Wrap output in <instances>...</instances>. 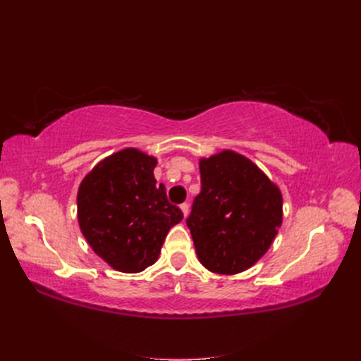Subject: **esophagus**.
<instances>
[{
  "instance_id": "esophagus-1",
  "label": "esophagus",
  "mask_w": 361,
  "mask_h": 361,
  "mask_svg": "<svg viewBox=\"0 0 361 361\" xmlns=\"http://www.w3.org/2000/svg\"><path fill=\"white\" fill-rule=\"evenodd\" d=\"M180 209H182L183 215L187 216V215H188V212H190V204H188V203H182V204H180Z\"/></svg>"
}]
</instances>
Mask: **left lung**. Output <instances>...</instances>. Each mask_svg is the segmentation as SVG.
I'll return each instance as SVG.
<instances>
[{"label":"left lung","mask_w":361,"mask_h":361,"mask_svg":"<svg viewBox=\"0 0 361 361\" xmlns=\"http://www.w3.org/2000/svg\"><path fill=\"white\" fill-rule=\"evenodd\" d=\"M202 191L187 224L200 264L216 274L247 271L265 256L283 221L276 182L247 157L223 149L200 158Z\"/></svg>","instance_id":"8db88e82"}]
</instances>
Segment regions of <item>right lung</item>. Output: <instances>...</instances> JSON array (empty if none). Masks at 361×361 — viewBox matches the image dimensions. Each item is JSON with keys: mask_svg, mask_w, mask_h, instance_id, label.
Here are the masks:
<instances>
[{"mask_svg": "<svg viewBox=\"0 0 361 361\" xmlns=\"http://www.w3.org/2000/svg\"><path fill=\"white\" fill-rule=\"evenodd\" d=\"M158 159L137 147L104 158L85 174L76 194V216L92 250L120 272L145 271L159 257L170 228L183 214L157 185Z\"/></svg>", "mask_w": 361, "mask_h": 361, "instance_id": "1", "label": "right lung"}]
</instances>
